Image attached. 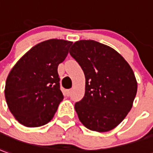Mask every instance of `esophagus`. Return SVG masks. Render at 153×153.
I'll return each mask as SVG.
<instances>
[{
	"label": "esophagus",
	"mask_w": 153,
	"mask_h": 153,
	"mask_svg": "<svg viewBox=\"0 0 153 153\" xmlns=\"http://www.w3.org/2000/svg\"><path fill=\"white\" fill-rule=\"evenodd\" d=\"M65 92H66V96H67V97H69V96L71 95V89H68V90H66Z\"/></svg>",
	"instance_id": "34e87169"
}]
</instances>
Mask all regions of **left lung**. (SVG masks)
I'll return each instance as SVG.
<instances>
[{
	"instance_id": "8db88e82",
	"label": "left lung",
	"mask_w": 153,
	"mask_h": 153,
	"mask_svg": "<svg viewBox=\"0 0 153 153\" xmlns=\"http://www.w3.org/2000/svg\"><path fill=\"white\" fill-rule=\"evenodd\" d=\"M70 54L86 78L84 97L75 104L79 120L91 131L112 130L132 107L137 91L133 71L117 51L92 40L76 42Z\"/></svg>"
}]
</instances>
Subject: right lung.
Wrapping results in <instances>:
<instances>
[{"instance_id": "add662e5", "label": "right lung", "mask_w": 153, "mask_h": 153, "mask_svg": "<svg viewBox=\"0 0 153 153\" xmlns=\"http://www.w3.org/2000/svg\"><path fill=\"white\" fill-rule=\"evenodd\" d=\"M71 44L60 39L39 43L10 70L5 97L10 111L23 126L41 127L53 118L63 100L57 67Z\"/></svg>"}]
</instances>
